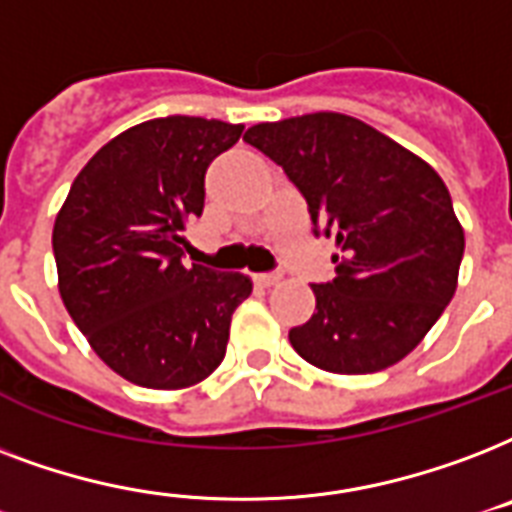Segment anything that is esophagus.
<instances>
[{"label": "esophagus", "mask_w": 512, "mask_h": 512, "mask_svg": "<svg viewBox=\"0 0 512 512\" xmlns=\"http://www.w3.org/2000/svg\"><path fill=\"white\" fill-rule=\"evenodd\" d=\"M253 283L259 288H272V285L280 283V275H253Z\"/></svg>", "instance_id": "1"}]
</instances>
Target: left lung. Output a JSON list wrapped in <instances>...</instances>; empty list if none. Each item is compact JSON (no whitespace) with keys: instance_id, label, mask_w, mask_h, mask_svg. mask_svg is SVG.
I'll return each instance as SVG.
<instances>
[{"instance_id":"obj_1","label":"left lung","mask_w":512,"mask_h":512,"mask_svg":"<svg viewBox=\"0 0 512 512\" xmlns=\"http://www.w3.org/2000/svg\"><path fill=\"white\" fill-rule=\"evenodd\" d=\"M299 186L315 232L336 237V277L291 347L331 374H374L414 350L457 291L465 232L443 178L366 122L318 112L245 130Z\"/></svg>"}]
</instances>
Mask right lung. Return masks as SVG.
Returning <instances> with one entry per match:
<instances>
[{
    "instance_id": "right-lung-1",
    "label": "right lung",
    "mask_w": 512,
    "mask_h": 512,
    "mask_svg": "<svg viewBox=\"0 0 512 512\" xmlns=\"http://www.w3.org/2000/svg\"><path fill=\"white\" fill-rule=\"evenodd\" d=\"M243 125L160 117L133 125L90 157L55 216L58 291L93 352L149 390L194 387L219 368L240 272L186 267L184 229L202 216L205 170Z\"/></svg>"
}]
</instances>
